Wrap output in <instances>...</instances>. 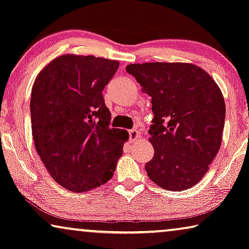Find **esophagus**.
Masks as SVG:
<instances>
[{
  "mask_svg": "<svg viewBox=\"0 0 249 249\" xmlns=\"http://www.w3.org/2000/svg\"><path fill=\"white\" fill-rule=\"evenodd\" d=\"M128 135H129V141H131V143H134V142L137 141L140 139V132L137 131V129H131V131L128 132Z\"/></svg>",
  "mask_w": 249,
  "mask_h": 249,
  "instance_id": "obj_1",
  "label": "esophagus"
}]
</instances>
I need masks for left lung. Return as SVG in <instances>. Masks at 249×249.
<instances>
[{
  "label": "left lung",
  "mask_w": 249,
  "mask_h": 249,
  "mask_svg": "<svg viewBox=\"0 0 249 249\" xmlns=\"http://www.w3.org/2000/svg\"><path fill=\"white\" fill-rule=\"evenodd\" d=\"M152 97L148 134L154 157L145 169L168 191L191 188L203 178L222 144L223 94L211 75L188 63H143L126 66Z\"/></svg>",
  "instance_id": "1"
}]
</instances>
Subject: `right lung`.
<instances>
[{
	"instance_id": "add662e5",
	"label": "right lung",
	"mask_w": 249,
	"mask_h": 249,
	"mask_svg": "<svg viewBox=\"0 0 249 249\" xmlns=\"http://www.w3.org/2000/svg\"><path fill=\"white\" fill-rule=\"evenodd\" d=\"M120 62L62 55L37 75L31 94L36 152L54 180L71 192H88L112 178L128 139L110 128L102 92Z\"/></svg>"
}]
</instances>
